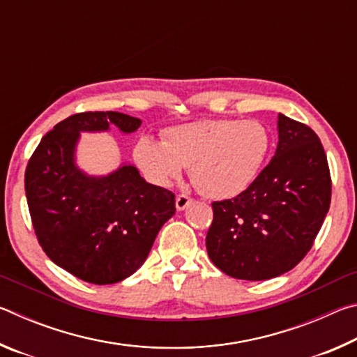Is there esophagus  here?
<instances>
[{
    "label": "esophagus",
    "mask_w": 357,
    "mask_h": 357,
    "mask_svg": "<svg viewBox=\"0 0 357 357\" xmlns=\"http://www.w3.org/2000/svg\"><path fill=\"white\" fill-rule=\"evenodd\" d=\"M190 203H192V198L189 195H185V193H179V195L176 197V209L178 211H184Z\"/></svg>",
    "instance_id": "1"
}]
</instances>
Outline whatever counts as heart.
Listing matches in <instances>:
<instances>
[{
  "instance_id": "b5f03b06",
  "label": "heart",
  "mask_w": 357,
  "mask_h": 357,
  "mask_svg": "<svg viewBox=\"0 0 357 357\" xmlns=\"http://www.w3.org/2000/svg\"><path fill=\"white\" fill-rule=\"evenodd\" d=\"M273 149V134L258 119H202L174 126L164 142L143 137L135 159L143 173L168 185L190 167L192 183L204 197L223 200L239 195L263 170Z\"/></svg>"
}]
</instances>
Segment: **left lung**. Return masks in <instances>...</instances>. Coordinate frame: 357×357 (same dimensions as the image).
<instances>
[{"label": "left lung", "mask_w": 357, "mask_h": 357, "mask_svg": "<svg viewBox=\"0 0 357 357\" xmlns=\"http://www.w3.org/2000/svg\"><path fill=\"white\" fill-rule=\"evenodd\" d=\"M275 155L244 192L214 202L208 255L239 280H268L312 249L331 204L324 148L309 126L279 114Z\"/></svg>", "instance_id": "1"}]
</instances>
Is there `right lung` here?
<instances>
[{"instance_id":"add662e5","label":"right lung","mask_w":357,"mask_h":357,"mask_svg":"<svg viewBox=\"0 0 357 357\" xmlns=\"http://www.w3.org/2000/svg\"><path fill=\"white\" fill-rule=\"evenodd\" d=\"M124 134L142 121L118 112L72 114L42 137L25 172L33 228L45 255L94 285L124 280L144 263L162 225L174 214V193L144 181L134 165L104 178L75 167L82 130Z\"/></svg>"}]
</instances>
